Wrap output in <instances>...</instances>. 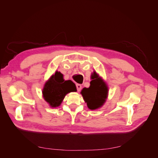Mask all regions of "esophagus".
I'll use <instances>...</instances> for the list:
<instances>
[{
    "mask_svg": "<svg viewBox=\"0 0 158 158\" xmlns=\"http://www.w3.org/2000/svg\"><path fill=\"white\" fill-rule=\"evenodd\" d=\"M76 88H77V92H80L81 88H82V86L80 84H77L76 85Z\"/></svg>",
    "mask_w": 158,
    "mask_h": 158,
    "instance_id": "34e87169",
    "label": "esophagus"
}]
</instances>
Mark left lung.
Masks as SVG:
<instances>
[{
    "mask_svg": "<svg viewBox=\"0 0 158 158\" xmlns=\"http://www.w3.org/2000/svg\"><path fill=\"white\" fill-rule=\"evenodd\" d=\"M92 79L89 87L82 89L81 94L88 108L94 110L101 107L105 102L108 89L105 82L95 72H94V75L92 74Z\"/></svg>",
    "mask_w": 158,
    "mask_h": 158,
    "instance_id": "left-lung-1",
    "label": "left lung"
}]
</instances>
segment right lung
<instances>
[{"label":"right lung","mask_w":158,"mask_h":158,"mask_svg":"<svg viewBox=\"0 0 158 158\" xmlns=\"http://www.w3.org/2000/svg\"><path fill=\"white\" fill-rule=\"evenodd\" d=\"M63 76L60 72H56L43 89L44 99L52 107L59 106L68 93L77 91L76 85L70 80L64 81Z\"/></svg>","instance_id":"add662e5"}]
</instances>
